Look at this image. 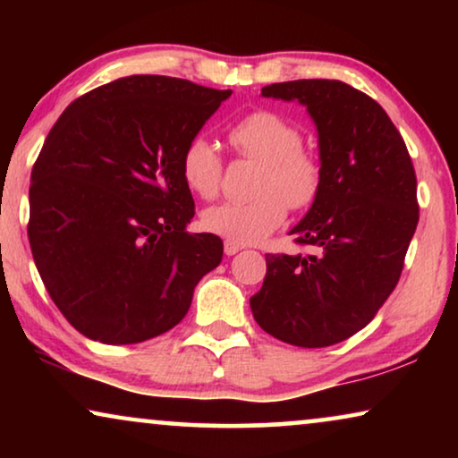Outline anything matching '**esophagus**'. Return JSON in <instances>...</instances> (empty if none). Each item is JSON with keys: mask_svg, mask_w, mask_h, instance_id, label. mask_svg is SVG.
I'll return each instance as SVG.
<instances>
[{"mask_svg": "<svg viewBox=\"0 0 458 458\" xmlns=\"http://www.w3.org/2000/svg\"><path fill=\"white\" fill-rule=\"evenodd\" d=\"M242 250L240 243H233V242H225V254L227 256H233Z\"/></svg>", "mask_w": 458, "mask_h": 458, "instance_id": "34e87169", "label": "esophagus"}]
</instances>
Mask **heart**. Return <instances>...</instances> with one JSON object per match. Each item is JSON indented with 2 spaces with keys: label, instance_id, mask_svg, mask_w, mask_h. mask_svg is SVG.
I'll return each mask as SVG.
<instances>
[{
  "label": "heart",
  "instance_id": "obj_1",
  "mask_svg": "<svg viewBox=\"0 0 458 458\" xmlns=\"http://www.w3.org/2000/svg\"><path fill=\"white\" fill-rule=\"evenodd\" d=\"M237 154L260 162L254 193L248 202H221L202 212V227L233 243H256L281 227L292 210H306L323 187V166L302 148V131L273 110H254L229 127ZM181 179L199 198H215L223 177V160L215 143L193 135L181 152Z\"/></svg>",
  "mask_w": 458,
  "mask_h": 458
}]
</instances>
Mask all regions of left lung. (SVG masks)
<instances>
[{
	"label": "left lung",
	"mask_w": 458,
	"mask_h": 458,
	"mask_svg": "<svg viewBox=\"0 0 458 458\" xmlns=\"http://www.w3.org/2000/svg\"><path fill=\"white\" fill-rule=\"evenodd\" d=\"M262 96L306 106L323 187L290 231L312 254H267L250 306L281 342L334 346L365 327L398 284L419 223L415 168L386 110L342 81L273 83Z\"/></svg>",
	"instance_id": "8db88e82"
}]
</instances>
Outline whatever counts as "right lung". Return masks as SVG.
I'll list each match as a JSON object with an SVG mask.
<instances>
[{"label":"right lung","mask_w":458,"mask_h":458,"mask_svg":"<svg viewBox=\"0 0 458 458\" xmlns=\"http://www.w3.org/2000/svg\"><path fill=\"white\" fill-rule=\"evenodd\" d=\"M231 89L133 74L68 106L30 173L29 242L43 285L89 340L140 344L173 329L223 259L190 233L181 152Z\"/></svg>","instance_id":"1"}]
</instances>
